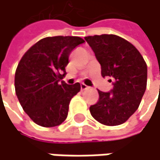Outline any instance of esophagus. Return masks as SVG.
<instances>
[{
	"label": "esophagus",
	"mask_w": 160,
	"mask_h": 160,
	"mask_svg": "<svg viewBox=\"0 0 160 160\" xmlns=\"http://www.w3.org/2000/svg\"><path fill=\"white\" fill-rule=\"evenodd\" d=\"M88 88H89V87H88L87 85H85L84 83H82V84H81V89H82V90H86V89H88Z\"/></svg>",
	"instance_id": "esophagus-1"
}]
</instances>
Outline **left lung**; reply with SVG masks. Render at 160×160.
<instances>
[{"mask_svg":"<svg viewBox=\"0 0 160 160\" xmlns=\"http://www.w3.org/2000/svg\"><path fill=\"white\" fill-rule=\"evenodd\" d=\"M101 65L102 77L113 79L111 92L98 90L92 116L105 126L125 123L139 108L147 84V65L139 50L115 34L84 37ZM112 82V79H110Z\"/></svg>","mask_w":160,"mask_h":160,"instance_id":"obj_1","label":"left lung"}]
</instances>
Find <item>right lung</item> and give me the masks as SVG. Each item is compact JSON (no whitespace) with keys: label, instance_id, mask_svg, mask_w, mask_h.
<instances>
[{"label":"right lung","instance_id":"1","mask_svg":"<svg viewBox=\"0 0 160 160\" xmlns=\"http://www.w3.org/2000/svg\"><path fill=\"white\" fill-rule=\"evenodd\" d=\"M84 43L78 36H52L39 40L19 61L15 74L18 101L38 126L52 128L67 117L71 98L81 90L78 82L61 81L66 74L71 51Z\"/></svg>","mask_w":160,"mask_h":160}]
</instances>
